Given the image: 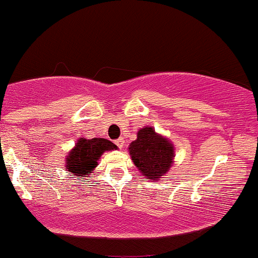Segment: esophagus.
<instances>
[{
    "label": "esophagus",
    "mask_w": 258,
    "mask_h": 258,
    "mask_svg": "<svg viewBox=\"0 0 258 258\" xmlns=\"http://www.w3.org/2000/svg\"><path fill=\"white\" fill-rule=\"evenodd\" d=\"M116 145H117L120 148L123 147V146H124V140H123V138H118V140L116 141Z\"/></svg>",
    "instance_id": "obj_1"
}]
</instances>
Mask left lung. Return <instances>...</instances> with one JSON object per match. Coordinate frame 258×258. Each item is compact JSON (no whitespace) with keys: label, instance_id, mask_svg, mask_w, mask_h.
<instances>
[{"label":"left lung","instance_id":"left-lung-1","mask_svg":"<svg viewBox=\"0 0 258 258\" xmlns=\"http://www.w3.org/2000/svg\"><path fill=\"white\" fill-rule=\"evenodd\" d=\"M130 156L142 177L158 180L169 172L174 159V146L168 138L157 134L153 127H143L137 140L130 145Z\"/></svg>","mask_w":258,"mask_h":258}]
</instances>
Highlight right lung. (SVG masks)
<instances>
[{
	"label": "right lung",
	"mask_w": 258,
	"mask_h": 258,
	"mask_svg": "<svg viewBox=\"0 0 258 258\" xmlns=\"http://www.w3.org/2000/svg\"><path fill=\"white\" fill-rule=\"evenodd\" d=\"M117 150V146L113 145L106 138H93L86 140L80 138L72 151L65 158V167L68 172L73 174L72 178L88 177L97 167V161L102 153L106 151Z\"/></svg>",
	"instance_id": "1"
}]
</instances>
